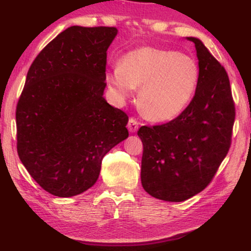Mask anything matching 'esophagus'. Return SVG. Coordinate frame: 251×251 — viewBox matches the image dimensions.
I'll use <instances>...</instances> for the list:
<instances>
[{
  "label": "esophagus",
  "mask_w": 251,
  "mask_h": 251,
  "mask_svg": "<svg viewBox=\"0 0 251 251\" xmlns=\"http://www.w3.org/2000/svg\"><path fill=\"white\" fill-rule=\"evenodd\" d=\"M138 128H139V123H138V121H137V120L133 119V118L129 119V122H128V129H129V131L131 132V133H133V132H136L137 130H138Z\"/></svg>",
  "instance_id": "34e87169"
}]
</instances>
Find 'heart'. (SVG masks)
<instances>
[{
	"instance_id": "b5f03b06",
	"label": "heart",
	"mask_w": 251,
	"mask_h": 251,
	"mask_svg": "<svg viewBox=\"0 0 251 251\" xmlns=\"http://www.w3.org/2000/svg\"><path fill=\"white\" fill-rule=\"evenodd\" d=\"M106 81L121 98L140 88L138 106L154 122H167L180 115L193 100L200 81V68L190 56L155 47H140L120 59L106 74Z\"/></svg>"
}]
</instances>
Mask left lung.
Listing matches in <instances>:
<instances>
[{
    "instance_id": "8db88e82",
    "label": "left lung",
    "mask_w": 251,
    "mask_h": 251,
    "mask_svg": "<svg viewBox=\"0 0 251 251\" xmlns=\"http://www.w3.org/2000/svg\"><path fill=\"white\" fill-rule=\"evenodd\" d=\"M195 44L200 81L188 107L173 121L140 126L142 185L159 200L181 202L203 191L231 146L235 119L227 73L201 40Z\"/></svg>"
}]
</instances>
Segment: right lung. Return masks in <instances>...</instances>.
Wrapping results in <instances>:
<instances>
[{
	"label": "right lung",
	"instance_id": "1",
	"mask_svg": "<svg viewBox=\"0 0 251 251\" xmlns=\"http://www.w3.org/2000/svg\"><path fill=\"white\" fill-rule=\"evenodd\" d=\"M115 27L72 26L30 65L16 109L19 159L43 190L83 193L101 160L128 138V115L104 98L107 49Z\"/></svg>",
	"mask_w": 251,
	"mask_h": 251
}]
</instances>
